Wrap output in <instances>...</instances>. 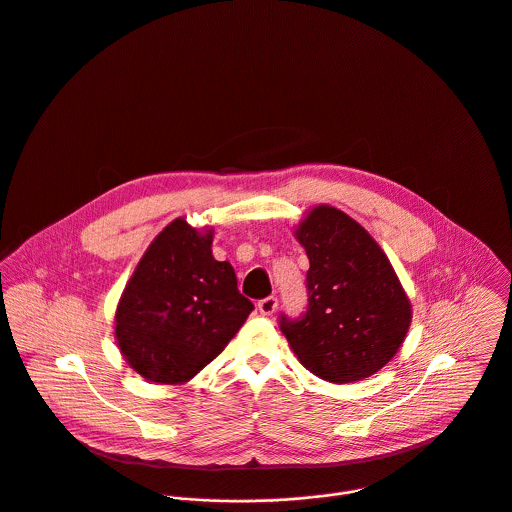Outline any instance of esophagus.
I'll list each match as a JSON object with an SVG mask.
<instances>
[{
    "instance_id": "34e87169",
    "label": "esophagus",
    "mask_w": 512,
    "mask_h": 512,
    "mask_svg": "<svg viewBox=\"0 0 512 512\" xmlns=\"http://www.w3.org/2000/svg\"><path fill=\"white\" fill-rule=\"evenodd\" d=\"M276 308H278V298H274V296H268L258 302V312L262 316H272L276 312Z\"/></svg>"
}]
</instances>
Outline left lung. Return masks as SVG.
I'll list each match as a JSON object with an SVG mask.
<instances>
[{
	"label": "left lung",
	"mask_w": 512,
	"mask_h": 512,
	"mask_svg": "<svg viewBox=\"0 0 512 512\" xmlns=\"http://www.w3.org/2000/svg\"><path fill=\"white\" fill-rule=\"evenodd\" d=\"M310 270L308 310L282 316L280 330L300 363L330 383L379 371L411 326V302L381 246L351 216L314 206L294 230Z\"/></svg>",
	"instance_id": "obj_1"
}]
</instances>
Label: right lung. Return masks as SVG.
Returning a JSON list of instances; mask_svg holds the SVG:
<instances>
[{"label": "right lung", "mask_w": 512, "mask_h": 512, "mask_svg": "<svg viewBox=\"0 0 512 512\" xmlns=\"http://www.w3.org/2000/svg\"><path fill=\"white\" fill-rule=\"evenodd\" d=\"M212 228L176 218L151 242L115 312V340L139 375L180 385L206 367L254 310L230 262L212 256Z\"/></svg>", "instance_id": "right-lung-1"}]
</instances>
